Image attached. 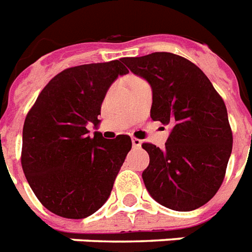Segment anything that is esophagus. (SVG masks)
I'll list each match as a JSON object with an SVG mask.
<instances>
[{"label":"esophagus","instance_id":"34e87169","mask_svg":"<svg viewBox=\"0 0 252 252\" xmlns=\"http://www.w3.org/2000/svg\"><path fill=\"white\" fill-rule=\"evenodd\" d=\"M132 144H133L134 148H140L141 147V144H143V141L140 139H136V137H132Z\"/></svg>","mask_w":252,"mask_h":252}]
</instances>
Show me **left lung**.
Wrapping results in <instances>:
<instances>
[{
	"instance_id": "8db88e82",
	"label": "left lung",
	"mask_w": 252,
	"mask_h": 252,
	"mask_svg": "<svg viewBox=\"0 0 252 252\" xmlns=\"http://www.w3.org/2000/svg\"><path fill=\"white\" fill-rule=\"evenodd\" d=\"M122 62L152 88L151 118L170 126L164 149L143 144L148 193L176 211L209 202L222 185L233 149L227 109L207 76L185 58L153 53Z\"/></svg>"
}]
</instances>
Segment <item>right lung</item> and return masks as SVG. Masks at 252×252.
Segmentation results:
<instances>
[{
  "label": "right lung",
  "mask_w": 252,
  "mask_h": 252,
  "mask_svg": "<svg viewBox=\"0 0 252 252\" xmlns=\"http://www.w3.org/2000/svg\"><path fill=\"white\" fill-rule=\"evenodd\" d=\"M126 74L122 59L67 68L50 80L28 113L22 169L36 198L54 214L86 218L111 195L132 141L126 134L90 136L87 126H99L105 94Z\"/></svg>",
  "instance_id": "obj_1"
}]
</instances>
